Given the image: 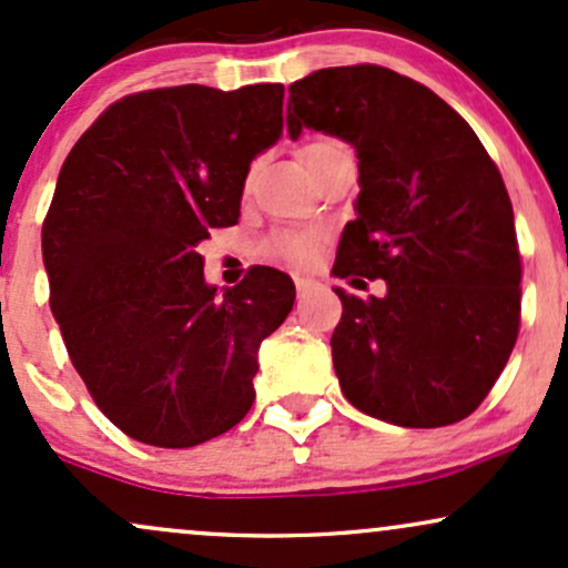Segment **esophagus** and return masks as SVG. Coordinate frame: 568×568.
Returning <instances> with one entry per match:
<instances>
[{
	"mask_svg": "<svg viewBox=\"0 0 568 568\" xmlns=\"http://www.w3.org/2000/svg\"><path fill=\"white\" fill-rule=\"evenodd\" d=\"M315 280L312 277H296V293H298V298H306L310 296L312 291H315Z\"/></svg>",
	"mask_w": 568,
	"mask_h": 568,
	"instance_id": "esophagus-1",
	"label": "esophagus"
}]
</instances>
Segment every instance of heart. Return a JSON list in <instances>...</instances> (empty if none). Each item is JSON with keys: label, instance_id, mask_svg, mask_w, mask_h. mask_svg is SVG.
<instances>
[{"label": "heart", "instance_id": "obj_1", "mask_svg": "<svg viewBox=\"0 0 568 568\" xmlns=\"http://www.w3.org/2000/svg\"><path fill=\"white\" fill-rule=\"evenodd\" d=\"M331 149H338V143L334 141H317L310 143L304 149V160L310 165L312 160H317L321 154L331 152ZM317 251H321V234L315 232H280L272 237L270 243V256L280 258V262H288L296 266H306L315 262Z\"/></svg>", "mask_w": 568, "mask_h": 568}]
</instances>
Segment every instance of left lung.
Masks as SVG:
<instances>
[{
	"mask_svg": "<svg viewBox=\"0 0 568 568\" xmlns=\"http://www.w3.org/2000/svg\"><path fill=\"white\" fill-rule=\"evenodd\" d=\"M288 135L304 128L357 154L355 219L334 277L342 321L331 355L342 393L397 427L470 416L515 347L520 253L505 181L473 128L425 84L382 67L312 71L288 88Z\"/></svg>",
	"mask_w": 568,
	"mask_h": 568,
	"instance_id": "1",
	"label": "left lung"
}]
</instances>
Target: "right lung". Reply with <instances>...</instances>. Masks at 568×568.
Listing matches in <instances>:
<instances>
[{"instance_id": "1", "label": "right lung", "mask_w": 568, "mask_h": 568, "mask_svg": "<svg viewBox=\"0 0 568 568\" xmlns=\"http://www.w3.org/2000/svg\"><path fill=\"white\" fill-rule=\"evenodd\" d=\"M283 84L146 90L82 133L42 226L50 310L77 374L133 440L189 448L251 410L258 347L293 310L285 272L207 285L197 245L240 219L283 135Z\"/></svg>"}]
</instances>
